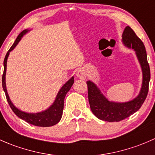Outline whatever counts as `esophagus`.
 I'll return each mask as SVG.
<instances>
[{
	"label": "esophagus",
	"instance_id": "esophagus-1",
	"mask_svg": "<svg viewBox=\"0 0 155 155\" xmlns=\"http://www.w3.org/2000/svg\"><path fill=\"white\" fill-rule=\"evenodd\" d=\"M76 76L80 79L84 80L86 78H87V72L83 68H80V69L78 70L77 73H76Z\"/></svg>",
	"mask_w": 155,
	"mask_h": 155
}]
</instances>
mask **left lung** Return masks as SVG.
<instances>
[{
  "instance_id": "obj_1",
  "label": "left lung",
  "mask_w": 155,
  "mask_h": 155,
  "mask_svg": "<svg viewBox=\"0 0 155 155\" xmlns=\"http://www.w3.org/2000/svg\"><path fill=\"white\" fill-rule=\"evenodd\" d=\"M122 42L126 47L136 52L143 72V83L136 98L130 101L119 103L108 101L93 82L87 81L91 110L98 119L107 122H119L137 112L144 103L149 92L151 74L144 44L129 26L126 27L122 33Z\"/></svg>"
}]
</instances>
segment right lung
<instances>
[{
	"label": "right lung",
	"mask_w": 155,
	"mask_h": 155,
	"mask_svg": "<svg viewBox=\"0 0 155 155\" xmlns=\"http://www.w3.org/2000/svg\"><path fill=\"white\" fill-rule=\"evenodd\" d=\"M29 30H25L18 35V37L15 39V42L13 43L9 50L6 53L5 58L4 60V74L2 76V86L3 89H4V92L6 97V100H7L8 103H9V106H10L11 109L12 110L14 113L20 119H23V120L26 121L28 123L31 124V125L39 126V127H50V126H53L56 124L58 123L60 120L62 118V115H63V106H64V99L67 92L70 90L71 87H72L73 84H74V77L71 78L68 81L61 87L60 91L57 93V97L55 98V101L52 104L51 106L49 108H48L45 110L42 111L40 113H30L24 112V111L20 110L18 108L15 107L14 106L13 104L11 101L10 98H9V95L7 93V90H6V63H7V59L9 57V52L12 51L15 46L18 45V43L20 42L22 36L25 34H26Z\"/></svg>",
	"instance_id": "1"
}]
</instances>
